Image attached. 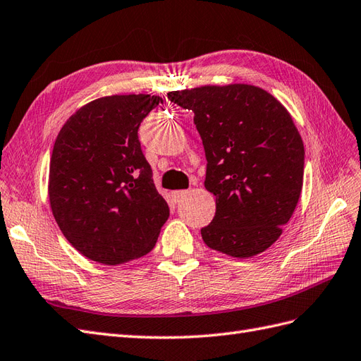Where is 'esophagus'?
<instances>
[{
	"mask_svg": "<svg viewBox=\"0 0 361 361\" xmlns=\"http://www.w3.org/2000/svg\"><path fill=\"white\" fill-rule=\"evenodd\" d=\"M186 195H188V190H175V192H172V198L175 201H180L181 198H184Z\"/></svg>",
	"mask_w": 361,
	"mask_h": 361,
	"instance_id": "esophagus-1",
	"label": "esophagus"
}]
</instances>
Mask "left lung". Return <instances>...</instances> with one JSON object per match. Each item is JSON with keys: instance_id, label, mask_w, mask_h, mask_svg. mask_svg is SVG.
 Instances as JSON below:
<instances>
[{"instance_id": "obj_1", "label": "left lung", "mask_w": 361, "mask_h": 361, "mask_svg": "<svg viewBox=\"0 0 361 361\" xmlns=\"http://www.w3.org/2000/svg\"><path fill=\"white\" fill-rule=\"evenodd\" d=\"M195 113L204 146V186L216 212L201 228L212 250L233 257L265 252L282 235L303 184V142L291 114L269 91L247 84L168 92Z\"/></svg>"}]
</instances>
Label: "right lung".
Returning <instances> with one entry per match:
<instances>
[{"label": "right lung", "instance_id": "1", "mask_svg": "<svg viewBox=\"0 0 361 361\" xmlns=\"http://www.w3.org/2000/svg\"><path fill=\"white\" fill-rule=\"evenodd\" d=\"M160 102L151 94L91 100L56 137L50 207L67 241L91 261L118 265L145 256L169 218L137 134Z\"/></svg>", "mask_w": 361, "mask_h": 361}]
</instances>
